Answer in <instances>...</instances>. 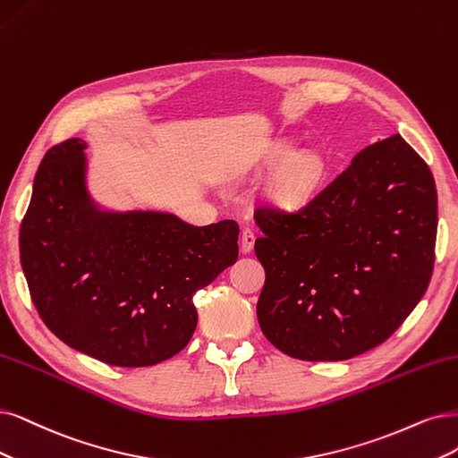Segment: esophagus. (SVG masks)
I'll return each mask as SVG.
<instances>
[{
  "label": "esophagus",
  "instance_id": "34e87169",
  "mask_svg": "<svg viewBox=\"0 0 458 458\" xmlns=\"http://www.w3.org/2000/svg\"><path fill=\"white\" fill-rule=\"evenodd\" d=\"M252 245H255V232H252V228H243V232H242V250L250 252Z\"/></svg>",
  "mask_w": 458,
  "mask_h": 458
}]
</instances>
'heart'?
Returning a JSON list of instances; mask_svg holds the SVG:
<instances>
[{"label": "heart", "mask_w": 458, "mask_h": 458, "mask_svg": "<svg viewBox=\"0 0 458 458\" xmlns=\"http://www.w3.org/2000/svg\"><path fill=\"white\" fill-rule=\"evenodd\" d=\"M320 174V162L317 158H306L293 165L289 172V186L293 192H298L311 184Z\"/></svg>", "instance_id": "heart-1"}]
</instances>
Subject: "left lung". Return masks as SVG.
I'll list each match as a JSON object with an SVG mask.
<instances>
[{
    "mask_svg": "<svg viewBox=\"0 0 458 458\" xmlns=\"http://www.w3.org/2000/svg\"><path fill=\"white\" fill-rule=\"evenodd\" d=\"M259 325L300 360H347L391 337L427 293L437 194L428 164L394 133L364 147L294 211L262 206Z\"/></svg>",
    "mask_w": 458,
    "mask_h": 458,
    "instance_id": "1",
    "label": "left lung"
}]
</instances>
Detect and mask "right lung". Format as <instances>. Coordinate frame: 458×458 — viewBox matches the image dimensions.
<instances>
[{"label":"right lung","instance_id":"obj_1","mask_svg":"<svg viewBox=\"0 0 458 458\" xmlns=\"http://www.w3.org/2000/svg\"><path fill=\"white\" fill-rule=\"evenodd\" d=\"M82 140L47 150L21 225V264L43 323L111 366L172 359L196 330L192 296L238 260L240 226L169 213H101L84 189Z\"/></svg>","mask_w":458,"mask_h":458}]
</instances>
